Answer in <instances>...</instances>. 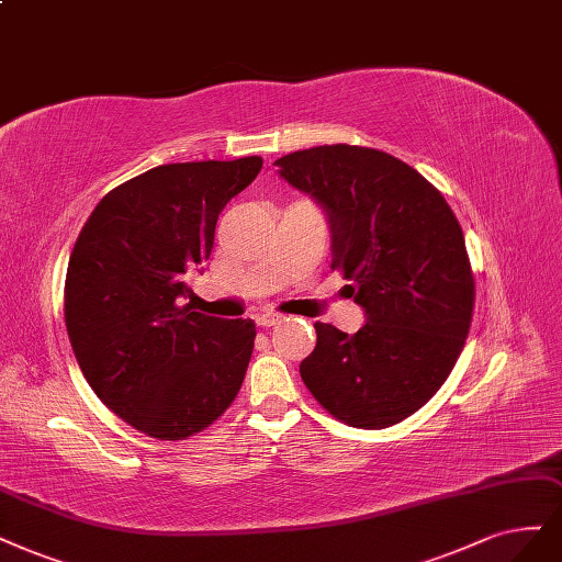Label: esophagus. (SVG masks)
Wrapping results in <instances>:
<instances>
[{
	"instance_id": "1",
	"label": "esophagus",
	"mask_w": 562,
	"mask_h": 562,
	"mask_svg": "<svg viewBox=\"0 0 562 562\" xmlns=\"http://www.w3.org/2000/svg\"><path fill=\"white\" fill-rule=\"evenodd\" d=\"M281 321H283L281 314H258V316H256V323H258L260 327H272V325H277V323H281Z\"/></svg>"
}]
</instances>
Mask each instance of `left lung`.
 <instances>
[{"instance_id":"1","label":"left lung","mask_w":562,"mask_h":562,"mask_svg":"<svg viewBox=\"0 0 562 562\" xmlns=\"http://www.w3.org/2000/svg\"><path fill=\"white\" fill-rule=\"evenodd\" d=\"M274 165L323 209L333 269L353 281L367 321L356 335L316 323L302 381L346 425L389 428L441 389L465 346L474 279L462 229L441 192L383 150L316 146Z\"/></svg>"}]
</instances>
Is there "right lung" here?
<instances>
[{"label":"right lung","mask_w":562,"mask_h":562,"mask_svg":"<svg viewBox=\"0 0 562 562\" xmlns=\"http://www.w3.org/2000/svg\"><path fill=\"white\" fill-rule=\"evenodd\" d=\"M260 169L258 156L153 167L102 198L74 244L65 323L76 362L94 395L148 437L209 428L241 389L254 321L181 302L218 214Z\"/></svg>","instance_id":"right-lung-1"}]
</instances>
